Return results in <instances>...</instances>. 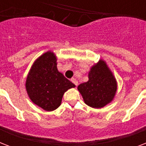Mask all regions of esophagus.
I'll return each instance as SVG.
<instances>
[{
    "instance_id": "esophagus-1",
    "label": "esophagus",
    "mask_w": 146,
    "mask_h": 146,
    "mask_svg": "<svg viewBox=\"0 0 146 146\" xmlns=\"http://www.w3.org/2000/svg\"><path fill=\"white\" fill-rule=\"evenodd\" d=\"M71 81H72V82H73V83H74V84H75L76 86H77L78 84H79V83H78L77 80H76V78H72V79H71Z\"/></svg>"
}]
</instances>
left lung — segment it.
Segmentation results:
<instances>
[{
  "mask_svg": "<svg viewBox=\"0 0 146 146\" xmlns=\"http://www.w3.org/2000/svg\"><path fill=\"white\" fill-rule=\"evenodd\" d=\"M77 89L87 105L102 108L112 102L117 83L106 62L100 60L90 69L89 80L79 85Z\"/></svg>",
  "mask_w": 146,
  "mask_h": 146,
  "instance_id": "1",
  "label": "left lung"
}]
</instances>
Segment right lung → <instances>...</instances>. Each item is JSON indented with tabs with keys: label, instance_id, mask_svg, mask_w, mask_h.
Listing matches in <instances>:
<instances>
[{
	"label": "right lung",
	"instance_id": "1",
	"mask_svg": "<svg viewBox=\"0 0 146 146\" xmlns=\"http://www.w3.org/2000/svg\"><path fill=\"white\" fill-rule=\"evenodd\" d=\"M75 86L58 71L57 57L51 51L45 52L34 62L26 82L31 101L47 111L57 109L64 92Z\"/></svg>",
	"mask_w": 146,
	"mask_h": 146
}]
</instances>
